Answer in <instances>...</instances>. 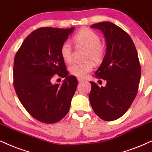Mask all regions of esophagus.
Instances as JSON below:
<instances>
[{
  "mask_svg": "<svg viewBox=\"0 0 152 152\" xmlns=\"http://www.w3.org/2000/svg\"><path fill=\"white\" fill-rule=\"evenodd\" d=\"M78 81L79 82V83H80V82H83V81H84V80H83V79H82V78H78Z\"/></svg>",
  "mask_w": 152,
  "mask_h": 152,
  "instance_id": "1",
  "label": "esophagus"
}]
</instances>
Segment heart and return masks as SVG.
<instances>
[{"label": "heart", "mask_w": 152, "mask_h": 152, "mask_svg": "<svg viewBox=\"0 0 152 152\" xmlns=\"http://www.w3.org/2000/svg\"><path fill=\"white\" fill-rule=\"evenodd\" d=\"M75 43L78 46L86 49L85 62H74L69 67L71 74L78 78H85L93 70L94 64H99L103 61L106 54V49L102 44L99 36L90 29H83L78 32L74 37ZM60 55L66 62L72 59L73 50L68 41L62 43L60 48Z\"/></svg>", "instance_id": "heart-1"}]
</instances>
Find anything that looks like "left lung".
Listing matches in <instances>:
<instances>
[{
  "label": "left lung",
  "mask_w": 152,
  "mask_h": 152,
  "mask_svg": "<svg viewBox=\"0 0 152 152\" xmlns=\"http://www.w3.org/2000/svg\"><path fill=\"white\" fill-rule=\"evenodd\" d=\"M90 27L101 30L105 36L107 52L95 77L107 81L99 87L90 81L89 95L93 111L107 121L121 117L129 109L138 91L141 66L135 46L130 36L117 25L109 22Z\"/></svg>",
  "instance_id": "1"
}]
</instances>
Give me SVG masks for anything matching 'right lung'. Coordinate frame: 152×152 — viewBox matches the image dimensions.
Wrapping results in <instances>:
<instances>
[{
    "label": "right lung",
    "mask_w": 152,
    "mask_h": 152,
    "mask_svg": "<svg viewBox=\"0 0 152 152\" xmlns=\"http://www.w3.org/2000/svg\"><path fill=\"white\" fill-rule=\"evenodd\" d=\"M74 27H41L25 38L13 66V85L23 107L32 117L45 124L59 121L69 110L78 81L68 76L60 48ZM56 74L65 77L53 84Z\"/></svg>",
    "instance_id": "1"
}]
</instances>
